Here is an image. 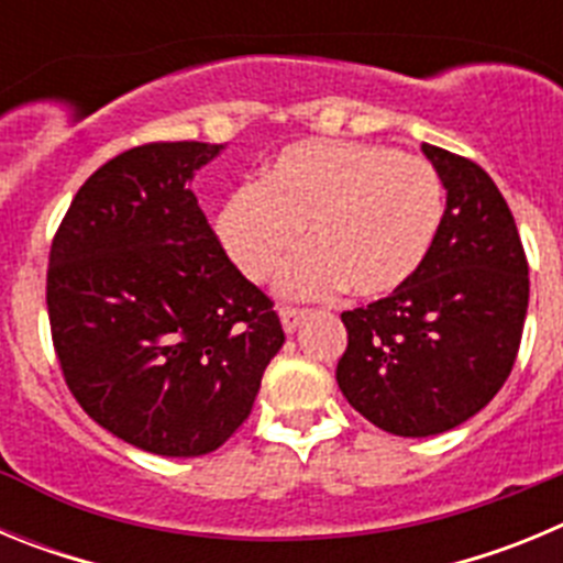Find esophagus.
I'll list each match as a JSON object with an SVG mask.
<instances>
[{"mask_svg":"<svg viewBox=\"0 0 563 563\" xmlns=\"http://www.w3.org/2000/svg\"><path fill=\"white\" fill-rule=\"evenodd\" d=\"M307 316H310V312L296 310V307H282V310H278V318H282V327H285V332H296L298 324H301Z\"/></svg>","mask_w":563,"mask_h":563,"instance_id":"obj_1","label":"esophagus"}]
</instances>
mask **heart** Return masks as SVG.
Segmentation results:
<instances>
[{
	"mask_svg": "<svg viewBox=\"0 0 563 563\" xmlns=\"http://www.w3.org/2000/svg\"><path fill=\"white\" fill-rule=\"evenodd\" d=\"M445 191L437 168L415 154L355 141H298L267 163L258 183L236 188L217 213V236L239 273L278 276L292 298L350 287L383 298L406 287L440 236Z\"/></svg>",
	"mask_w": 563,
	"mask_h": 563,
	"instance_id": "1",
	"label": "heart"
}]
</instances>
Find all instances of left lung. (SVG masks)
<instances>
[{
	"instance_id": "left-lung-1",
	"label": "left lung",
	"mask_w": 563,
	"mask_h": 563,
	"mask_svg": "<svg viewBox=\"0 0 563 563\" xmlns=\"http://www.w3.org/2000/svg\"><path fill=\"white\" fill-rule=\"evenodd\" d=\"M445 197L429 262L391 296L343 312L335 380L377 429L431 437L482 411L514 369L530 278L514 213L474 161L422 143Z\"/></svg>"
}]
</instances>
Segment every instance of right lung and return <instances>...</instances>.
Returning <instances> with one entry per match:
<instances>
[{"instance_id": "obj_1", "label": "right lung", "mask_w": 563, "mask_h": 563, "mask_svg": "<svg viewBox=\"0 0 563 563\" xmlns=\"http://www.w3.org/2000/svg\"><path fill=\"white\" fill-rule=\"evenodd\" d=\"M222 143H146L103 163L47 267L53 346L98 426L161 456L211 454L247 420L285 330L188 188Z\"/></svg>"}]
</instances>
